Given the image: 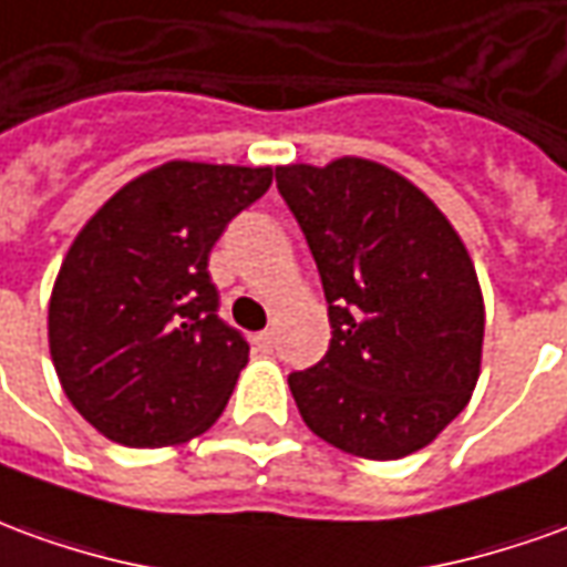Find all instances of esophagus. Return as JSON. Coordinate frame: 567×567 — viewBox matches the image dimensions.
<instances>
[{"instance_id":"34e87169","label":"esophagus","mask_w":567,"mask_h":567,"mask_svg":"<svg viewBox=\"0 0 567 567\" xmlns=\"http://www.w3.org/2000/svg\"><path fill=\"white\" fill-rule=\"evenodd\" d=\"M255 343H257V347H260V350L270 352L272 343H276V334H272V331H260V334H257V338H255Z\"/></svg>"}]
</instances>
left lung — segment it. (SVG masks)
Wrapping results in <instances>:
<instances>
[{
    "label": "left lung",
    "mask_w": 567,
    "mask_h": 567,
    "mask_svg": "<svg viewBox=\"0 0 567 567\" xmlns=\"http://www.w3.org/2000/svg\"><path fill=\"white\" fill-rule=\"evenodd\" d=\"M322 279L331 343L291 371L297 411L328 445L395 461L430 445L478 380L485 307L445 215L368 159L276 168Z\"/></svg>",
    "instance_id": "1"
}]
</instances>
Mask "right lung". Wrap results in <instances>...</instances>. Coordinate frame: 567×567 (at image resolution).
I'll return each mask as SVG.
<instances>
[{
  "instance_id": "right-lung-1",
  "label": "right lung",
  "mask_w": 567,
  "mask_h": 567,
  "mask_svg": "<svg viewBox=\"0 0 567 567\" xmlns=\"http://www.w3.org/2000/svg\"><path fill=\"white\" fill-rule=\"evenodd\" d=\"M270 184V168L168 162L118 189L70 245L51 291V359L106 439L159 449L220 417L248 340L217 316L208 255Z\"/></svg>"
}]
</instances>
